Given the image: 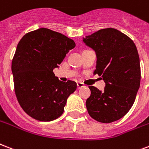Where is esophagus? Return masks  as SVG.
<instances>
[{
	"label": "esophagus",
	"instance_id": "34e87169",
	"mask_svg": "<svg viewBox=\"0 0 149 149\" xmlns=\"http://www.w3.org/2000/svg\"><path fill=\"white\" fill-rule=\"evenodd\" d=\"M84 87V84H82V83H77V88L78 89H80V88H82Z\"/></svg>",
	"mask_w": 149,
	"mask_h": 149
}]
</instances>
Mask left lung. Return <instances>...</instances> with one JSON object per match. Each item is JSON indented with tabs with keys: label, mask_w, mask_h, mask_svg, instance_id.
Masks as SVG:
<instances>
[{
	"label": "left lung",
	"mask_w": 149,
	"mask_h": 149,
	"mask_svg": "<svg viewBox=\"0 0 149 149\" xmlns=\"http://www.w3.org/2000/svg\"><path fill=\"white\" fill-rule=\"evenodd\" d=\"M97 55L94 73L102 76L105 89L89 86L87 112L94 120L109 123L123 117L132 107L140 87L138 50L130 37L113 28L100 29L84 38Z\"/></svg>",
	"instance_id": "left-lung-1"
}]
</instances>
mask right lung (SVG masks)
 Instances as JSON below:
<instances>
[{"label":"right lung","mask_w":149,"mask_h":149,"mask_svg":"<svg viewBox=\"0 0 149 149\" xmlns=\"http://www.w3.org/2000/svg\"><path fill=\"white\" fill-rule=\"evenodd\" d=\"M75 46L72 39L47 28L27 33L19 42L11 62L15 93L22 109L32 118L52 121L64 112L77 84L60 81L53 70Z\"/></svg>","instance_id":"1"}]
</instances>
